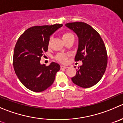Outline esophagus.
<instances>
[{
  "mask_svg": "<svg viewBox=\"0 0 123 123\" xmlns=\"http://www.w3.org/2000/svg\"><path fill=\"white\" fill-rule=\"evenodd\" d=\"M68 67L67 66H64V65H61V69H65L67 68Z\"/></svg>",
  "mask_w": 123,
  "mask_h": 123,
  "instance_id": "obj_1",
  "label": "esophagus"
}]
</instances>
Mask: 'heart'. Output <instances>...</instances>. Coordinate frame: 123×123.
Instances as JSON below:
<instances>
[{
  "mask_svg": "<svg viewBox=\"0 0 123 123\" xmlns=\"http://www.w3.org/2000/svg\"><path fill=\"white\" fill-rule=\"evenodd\" d=\"M71 37H73V35L71 33L66 32L62 34V38L63 41H65V40H67L68 38H69ZM50 40L49 41V46H50ZM67 55L65 54V53H59V54H58L56 56L55 58L58 61L61 62L65 63L66 62L67 60Z\"/></svg>",
  "mask_w": 123,
  "mask_h": 123,
  "instance_id": "1",
  "label": "heart"
}]
</instances>
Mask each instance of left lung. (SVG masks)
I'll use <instances>...</instances> for the list:
<instances>
[{"label": "left lung", "mask_w": 123, "mask_h": 123, "mask_svg": "<svg viewBox=\"0 0 123 123\" xmlns=\"http://www.w3.org/2000/svg\"><path fill=\"white\" fill-rule=\"evenodd\" d=\"M65 26L78 37L75 61L82 62L71 80L82 88L92 86L100 80L106 71L108 56L105 45L99 34L85 23H68Z\"/></svg>", "instance_id": "left-lung-1"}]
</instances>
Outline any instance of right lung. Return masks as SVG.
I'll list each match as a JSON object with an SVG mask.
<instances>
[{"label":"right lung","instance_id":"obj_1","mask_svg":"<svg viewBox=\"0 0 123 123\" xmlns=\"http://www.w3.org/2000/svg\"><path fill=\"white\" fill-rule=\"evenodd\" d=\"M63 25L61 24L33 26L19 37L13 56L14 71L21 83L34 92L46 90L53 84L56 73L60 70L57 63L49 66L41 64V57L48 50L51 35Z\"/></svg>","mask_w":123,"mask_h":123}]
</instances>
